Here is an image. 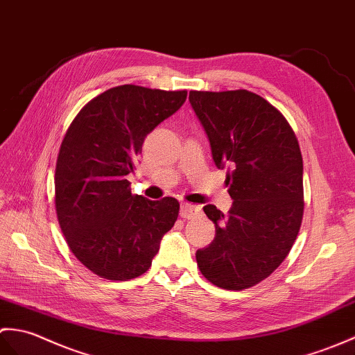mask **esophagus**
Masks as SVG:
<instances>
[{
    "mask_svg": "<svg viewBox=\"0 0 355 355\" xmlns=\"http://www.w3.org/2000/svg\"><path fill=\"white\" fill-rule=\"evenodd\" d=\"M202 214V207L199 205H191V203H182L180 205V217L182 218H193Z\"/></svg>",
    "mask_w": 355,
    "mask_h": 355,
    "instance_id": "1",
    "label": "esophagus"
}]
</instances>
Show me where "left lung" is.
<instances>
[{"label": "left lung", "mask_w": 355, "mask_h": 355, "mask_svg": "<svg viewBox=\"0 0 355 355\" xmlns=\"http://www.w3.org/2000/svg\"><path fill=\"white\" fill-rule=\"evenodd\" d=\"M217 168L230 167L232 207H203L216 225L209 246L196 252L202 275L225 290L258 284L278 269L304 216L302 155L288 121L257 94L190 91Z\"/></svg>", "instance_id": "1"}]
</instances>
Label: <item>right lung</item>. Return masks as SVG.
<instances>
[{
	"instance_id": "1",
	"label": "right lung",
	"mask_w": 355,
	"mask_h": 355,
	"mask_svg": "<svg viewBox=\"0 0 355 355\" xmlns=\"http://www.w3.org/2000/svg\"><path fill=\"white\" fill-rule=\"evenodd\" d=\"M185 100L187 91L115 86L85 105L65 133L54 175L58 220L71 252L101 278L146 273L178 220L176 199L132 194L125 176L144 138Z\"/></svg>"
}]
</instances>
